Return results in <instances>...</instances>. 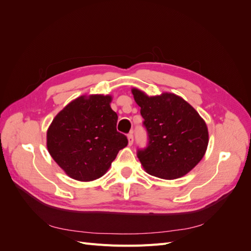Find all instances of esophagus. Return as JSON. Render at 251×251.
I'll use <instances>...</instances> for the list:
<instances>
[{
  "mask_svg": "<svg viewBox=\"0 0 251 251\" xmlns=\"http://www.w3.org/2000/svg\"><path fill=\"white\" fill-rule=\"evenodd\" d=\"M127 140H128V146H132L133 142H134V136L133 133H130L127 135Z\"/></svg>",
  "mask_w": 251,
  "mask_h": 251,
  "instance_id": "34e87169",
  "label": "esophagus"
}]
</instances>
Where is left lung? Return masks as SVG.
Wrapping results in <instances>:
<instances>
[{
	"label": "left lung",
	"instance_id": "obj_1",
	"mask_svg": "<svg viewBox=\"0 0 251 251\" xmlns=\"http://www.w3.org/2000/svg\"><path fill=\"white\" fill-rule=\"evenodd\" d=\"M132 93L148 132L147 148L137 151L143 169L151 176L168 180L184 176L206 151L208 131L205 121L176 94L148 96L136 88Z\"/></svg>",
	"mask_w": 251,
	"mask_h": 251
}]
</instances>
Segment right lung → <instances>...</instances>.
Listing matches in <instances>:
<instances>
[{
  "mask_svg": "<svg viewBox=\"0 0 251 251\" xmlns=\"http://www.w3.org/2000/svg\"><path fill=\"white\" fill-rule=\"evenodd\" d=\"M110 95H82L52 120L47 131L51 157L72 179L93 181L107 173L118 151L127 146L117 132L118 116Z\"/></svg>",
  "mask_w": 251,
  "mask_h": 251,
  "instance_id": "1",
  "label": "right lung"
}]
</instances>
